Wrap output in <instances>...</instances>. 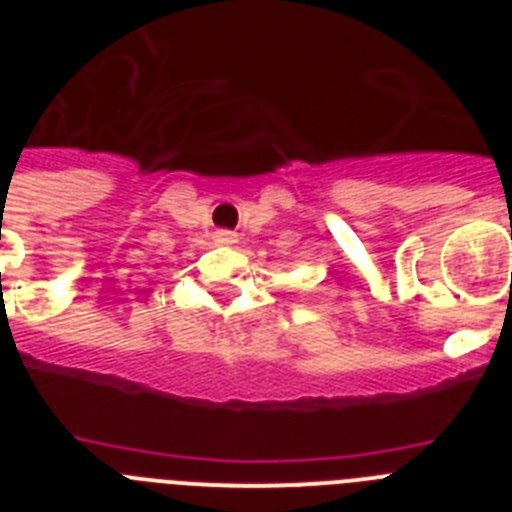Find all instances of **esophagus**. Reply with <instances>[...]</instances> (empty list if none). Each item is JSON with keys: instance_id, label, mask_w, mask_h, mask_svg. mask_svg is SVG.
Wrapping results in <instances>:
<instances>
[{"instance_id": "obj_1", "label": "esophagus", "mask_w": 512, "mask_h": 512, "mask_svg": "<svg viewBox=\"0 0 512 512\" xmlns=\"http://www.w3.org/2000/svg\"><path fill=\"white\" fill-rule=\"evenodd\" d=\"M235 241H238V235L233 230H217L215 233V243H220V246H233Z\"/></svg>"}]
</instances>
